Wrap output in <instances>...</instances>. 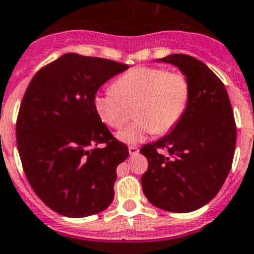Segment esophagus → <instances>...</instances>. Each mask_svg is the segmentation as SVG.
I'll return each instance as SVG.
<instances>
[{"label":"esophagus","mask_w":254,"mask_h":254,"mask_svg":"<svg viewBox=\"0 0 254 254\" xmlns=\"http://www.w3.org/2000/svg\"><path fill=\"white\" fill-rule=\"evenodd\" d=\"M138 152H139V148H138L136 145H129V153L131 154V156H135Z\"/></svg>","instance_id":"1"}]
</instances>
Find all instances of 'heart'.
<instances>
[{"mask_svg": "<svg viewBox=\"0 0 254 254\" xmlns=\"http://www.w3.org/2000/svg\"><path fill=\"white\" fill-rule=\"evenodd\" d=\"M190 98V83L183 71L160 66H138L120 75L112 88L97 93L94 110L103 124L120 127L131 106L134 123L121 129L118 138L135 144L148 134L169 133L183 118Z\"/></svg>", "mask_w": 254, "mask_h": 254, "instance_id": "heart-1", "label": "heart"}]
</instances>
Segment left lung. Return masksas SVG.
Here are the masks:
<instances>
[{
	"mask_svg": "<svg viewBox=\"0 0 254 254\" xmlns=\"http://www.w3.org/2000/svg\"><path fill=\"white\" fill-rule=\"evenodd\" d=\"M178 66L189 79L190 98L173 131L148 143L143 193L153 206L170 212H191L215 197L230 173L237 125L228 92L202 61L175 54L160 59ZM169 151L164 156L161 150Z\"/></svg>",
	"mask_w": 254,
	"mask_h": 254,
	"instance_id": "8db88e82",
	"label": "left lung"
}]
</instances>
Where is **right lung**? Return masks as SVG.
<instances>
[{
    "instance_id": "1",
    "label": "right lung",
    "mask_w": 254,
    "mask_h": 254,
    "mask_svg": "<svg viewBox=\"0 0 254 254\" xmlns=\"http://www.w3.org/2000/svg\"><path fill=\"white\" fill-rule=\"evenodd\" d=\"M127 64L65 54L35 72L16 120L26 179L39 199L66 217H85L111 204L116 167L129 156L94 110L98 88Z\"/></svg>"
}]
</instances>
